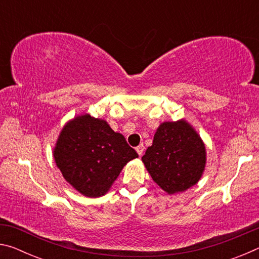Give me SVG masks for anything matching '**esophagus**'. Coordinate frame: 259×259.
Masks as SVG:
<instances>
[{
	"label": "esophagus",
	"mask_w": 259,
	"mask_h": 259,
	"mask_svg": "<svg viewBox=\"0 0 259 259\" xmlns=\"http://www.w3.org/2000/svg\"><path fill=\"white\" fill-rule=\"evenodd\" d=\"M144 150H145V147H144L143 144H140L139 146L136 147V151H137V153H138V155H139V156H142V155H143Z\"/></svg>",
	"instance_id": "34e87169"
}]
</instances>
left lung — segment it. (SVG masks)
<instances>
[{"instance_id":"obj_1","label":"left lung","mask_w":259,"mask_h":259,"mask_svg":"<svg viewBox=\"0 0 259 259\" xmlns=\"http://www.w3.org/2000/svg\"><path fill=\"white\" fill-rule=\"evenodd\" d=\"M142 160L153 181L168 194H175L200 181L207 159L198 133L179 120L160 124Z\"/></svg>"}]
</instances>
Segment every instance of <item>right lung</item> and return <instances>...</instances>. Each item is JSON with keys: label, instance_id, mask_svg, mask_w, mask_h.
I'll list each match as a JSON object with an SVG mask.
<instances>
[{"label": "right lung", "instance_id": "right-lung-1", "mask_svg": "<svg viewBox=\"0 0 259 259\" xmlns=\"http://www.w3.org/2000/svg\"><path fill=\"white\" fill-rule=\"evenodd\" d=\"M54 157L64 178L77 192L88 198H99L138 154L106 121L84 114L64 125Z\"/></svg>", "mask_w": 259, "mask_h": 259}]
</instances>
